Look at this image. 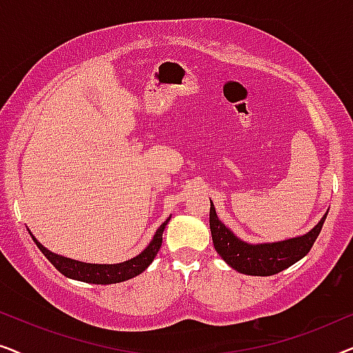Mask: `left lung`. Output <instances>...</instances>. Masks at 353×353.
Masks as SVG:
<instances>
[{
  "label": "left lung",
  "instance_id": "8db88e82",
  "mask_svg": "<svg viewBox=\"0 0 353 353\" xmlns=\"http://www.w3.org/2000/svg\"><path fill=\"white\" fill-rule=\"evenodd\" d=\"M326 215L308 231L297 238L278 241V243L250 244L239 239L228 226L216 216L215 207L210 201V231L214 248L231 268L250 276H272L299 262L310 252L313 243L325 223Z\"/></svg>",
  "mask_w": 353,
  "mask_h": 353
}]
</instances>
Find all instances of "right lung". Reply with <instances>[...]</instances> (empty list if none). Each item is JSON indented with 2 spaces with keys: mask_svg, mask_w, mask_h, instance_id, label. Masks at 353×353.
<instances>
[{
  "mask_svg": "<svg viewBox=\"0 0 353 353\" xmlns=\"http://www.w3.org/2000/svg\"><path fill=\"white\" fill-rule=\"evenodd\" d=\"M168 220H170V216H168V219L159 226V230L156 231V234H154L152 241L149 243L148 248L144 249L141 254L127 260V262L112 263V265L85 263V262H79V260L62 257V255H57L54 252H51V250H48L46 248H43L32 233L30 236L33 243L37 244V248L43 252V255H45V257L54 265L57 272H61L64 276L70 279H77V281L91 283V284H114V283H122V281H127V279L138 276L139 273H143L144 270L152 263L154 257H156L159 249H161L162 245V233L163 230H165Z\"/></svg>",
  "mask_w": 353,
  "mask_h": 353,
  "instance_id": "1",
  "label": "right lung"
}]
</instances>
